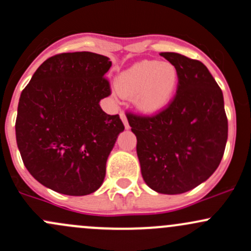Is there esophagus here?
Returning a JSON list of instances; mask_svg holds the SVG:
<instances>
[{
    "mask_svg": "<svg viewBox=\"0 0 251 251\" xmlns=\"http://www.w3.org/2000/svg\"><path fill=\"white\" fill-rule=\"evenodd\" d=\"M120 119H121V121L124 123V126H125L126 130H128V128H130V125H128V121H127V119H126V115L124 112L120 113Z\"/></svg>",
    "mask_w": 251,
    "mask_h": 251,
    "instance_id": "1",
    "label": "esophagus"
}]
</instances>
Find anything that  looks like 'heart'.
Listing matches in <instances>:
<instances>
[{"label": "heart", "instance_id": "1", "mask_svg": "<svg viewBox=\"0 0 251 251\" xmlns=\"http://www.w3.org/2000/svg\"><path fill=\"white\" fill-rule=\"evenodd\" d=\"M179 84L176 66L168 61L142 60L118 75L121 96L131 97L134 107L148 115L157 114L172 102Z\"/></svg>", "mask_w": 251, "mask_h": 251}]
</instances>
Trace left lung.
Returning <instances> with one entry per match:
<instances>
[{
	"instance_id": "1",
	"label": "left lung",
	"mask_w": 251,
	"mask_h": 251,
	"mask_svg": "<svg viewBox=\"0 0 251 251\" xmlns=\"http://www.w3.org/2000/svg\"><path fill=\"white\" fill-rule=\"evenodd\" d=\"M176 67V95L154 117L128 114L137 137L141 172L159 194L190 191L219 167L226 142L227 118L223 91L201 61L178 52H161Z\"/></svg>"
}]
</instances>
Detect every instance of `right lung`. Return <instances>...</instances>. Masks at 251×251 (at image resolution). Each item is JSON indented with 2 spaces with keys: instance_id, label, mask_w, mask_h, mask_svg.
<instances>
[{
  "instance_id": "1",
  "label": "right lung",
  "mask_w": 251,
  "mask_h": 251,
  "mask_svg": "<svg viewBox=\"0 0 251 251\" xmlns=\"http://www.w3.org/2000/svg\"><path fill=\"white\" fill-rule=\"evenodd\" d=\"M109 57L63 52L46 60L20 95L15 136L21 159L37 181L70 196L102 185L105 163L124 124L100 101L110 95Z\"/></svg>"
}]
</instances>
